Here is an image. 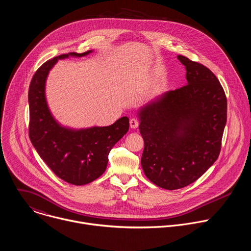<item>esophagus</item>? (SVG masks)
Instances as JSON below:
<instances>
[{"instance_id": "obj_1", "label": "esophagus", "mask_w": 251, "mask_h": 251, "mask_svg": "<svg viewBox=\"0 0 251 251\" xmlns=\"http://www.w3.org/2000/svg\"><path fill=\"white\" fill-rule=\"evenodd\" d=\"M138 126H139V121H138V119H136V118L130 119V127H131V128L135 129V128H137Z\"/></svg>"}]
</instances>
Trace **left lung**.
<instances>
[{
	"label": "left lung",
	"mask_w": 251,
	"mask_h": 251,
	"mask_svg": "<svg viewBox=\"0 0 251 251\" xmlns=\"http://www.w3.org/2000/svg\"><path fill=\"white\" fill-rule=\"evenodd\" d=\"M187 85L139 110L144 139L141 165L156 186L177 190L197 181L219 158L227 101L217 76L204 65L177 55Z\"/></svg>",
	"instance_id": "left-lung-1"
}]
</instances>
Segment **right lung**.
<instances>
[{
    "instance_id": "right-lung-1",
    "label": "right lung",
    "mask_w": 251,
    "mask_h": 251,
    "mask_svg": "<svg viewBox=\"0 0 251 251\" xmlns=\"http://www.w3.org/2000/svg\"><path fill=\"white\" fill-rule=\"evenodd\" d=\"M69 52L46 61L33 75L28 88V136L44 162L61 180L75 186L89 184L106 170L112 147L128 132L129 119L121 117L106 127L74 130L60 126L46 100V80L58 59L90 53Z\"/></svg>"
}]
</instances>
